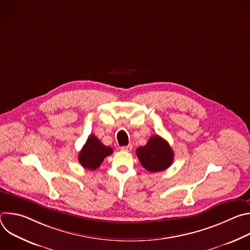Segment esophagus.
Here are the masks:
<instances>
[{"label":"esophagus","instance_id":"esophagus-1","mask_svg":"<svg viewBox=\"0 0 250 250\" xmlns=\"http://www.w3.org/2000/svg\"><path fill=\"white\" fill-rule=\"evenodd\" d=\"M121 149H122L123 151L129 152V151H131V149H132V146H131V145H128V146H122Z\"/></svg>","mask_w":250,"mask_h":250}]
</instances>
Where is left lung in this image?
Masks as SVG:
<instances>
[{
  "label": "left lung",
  "instance_id": "left-lung-1",
  "mask_svg": "<svg viewBox=\"0 0 250 250\" xmlns=\"http://www.w3.org/2000/svg\"><path fill=\"white\" fill-rule=\"evenodd\" d=\"M136 155L141 165L149 172L167 169L174 159V152L169 144L159 135L151 136L145 146L138 147Z\"/></svg>",
  "mask_w": 250,
  "mask_h": 250
}]
</instances>
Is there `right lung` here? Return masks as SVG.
<instances>
[{
	"mask_svg": "<svg viewBox=\"0 0 250 250\" xmlns=\"http://www.w3.org/2000/svg\"><path fill=\"white\" fill-rule=\"evenodd\" d=\"M112 153V147L104 146L96 135L91 134L79 153L78 160L84 168L96 170L100 167L104 159Z\"/></svg>",
	"mask_w": 250,
	"mask_h": 250,
	"instance_id": "add662e5",
	"label": "right lung"
}]
</instances>
